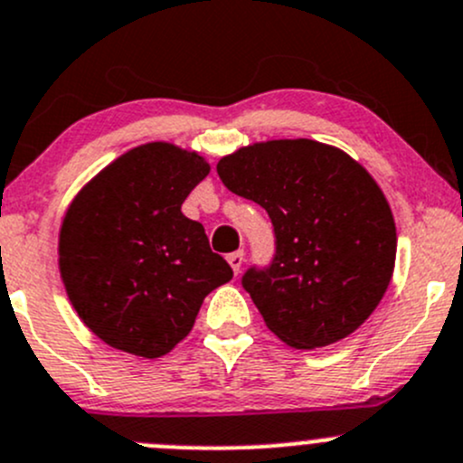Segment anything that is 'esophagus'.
Returning a JSON list of instances; mask_svg holds the SVG:
<instances>
[{
    "mask_svg": "<svg viewBox=\"0 0 463 463\" xmlns=\"http://www.w3.org/2000/svg\"><path fill=\"white\" fill-rule=\"evenodd\" d=\"M226 260H228V264H231V269L235 270V275H240L241 264H244V250H235V252H231V255H228Z\"/></svg>",
    "mask_w": 463,
    "mask_h": 463,
    "instance_id": "34e87169",
    "label": "esophagus"
}]
</instances>
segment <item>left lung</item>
Masks as SVG:
<instances>
[{
  "label": "left lung",
  "mask_w": 463,
  "mask_h": 463,
  "mask_svg": "<svg viewBox=\"0 0 463 463\" xmlns=\"http://www.w3.org/2000/svg\"><path fill=\"white\" fill-rule=\"evenodd\" d=\"M217 173L272 222L275 257L241 286L281 342L328 346L371 317L391 284L397 232L362 164L313 139H272L222 157Z\"/></svg>",
  "instance_id": "left-lung-1"
}]
</instances>
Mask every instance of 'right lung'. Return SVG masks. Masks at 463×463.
<instances>
[{
  "instance_id": "right-lung-1",
  "label": "right lung",
  "mask_w": 463,
  "mask_h": 463,
  "mask_svg": "<svg viewBox=\"0 0 463 463\" xmlns=\"http://www.w3.org/2000/svg\"><path fill=\"white\" fill-rule=\"evenodd\" d=\"M211 173L166 142L128 150L90 179L60 231V272L80 319L109 346L162 357L193 330L202 301L232 279L184 199Z\"/></svg>"
}]
</instances>
